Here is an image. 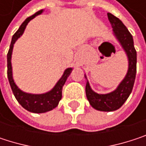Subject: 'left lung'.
<instances>
[{"instance_id": "8db88e82", "label": "left lung", "mask_w": 146, "mask_h": 146, "mask_svg": "<svg viewBox=\"0 0 146 146\" xmlns=\"http://www.w3.org/2000/svg\"><path fill=\"white\" fill-rule=\"evenodd\" d=\"M107 16L112 27L115 37L127 54L129 60V69L125 78L117 88L114 91L108 94L102 95L96 93L91 90L90 84L87 81L85 87L87 99L93 108L102 111H112L119 109L129 98L135 80L137 63V53L133 45L132 35L119 18L110 13H107Z\"/></svg>"}]
</instances>
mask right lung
Returning a JSON list of instances; mask_svg holds the SVG:
<instances>
[{
	"label": "right lung",
	"mask_w": 146,
	"mask_h": 146,
	"mask_svg": "<svg viewBox=\"0 0 146 146\" xmlns=\"http://www.w3.org/2000/svg\"><path fill=\"white\" fill-rule=\"evenodd\" d=\"M43 10H40L37 13H35L34 15L27 17L25 21L21 24L17 31L15 33L12 39V42L10 44V48L7 53V78L12 88V90L13 92L15 98L18 103L27 111L35 112V113H43L49 111H51L55 107L57 106L60 100L62 99V87L68 78V77L70 75L73 68H67L62 78L58 80L56 84L54 86V88L50 90L49 92H46L44 94H40V95H35V94H29L22 91L15 84L14 80L13 78V69H12V53L13 49V44L16 42V40L23 34L24 29L29 23V22L35 17L37 15L42 13Z\"/></svg>",
	"instance_id": "add662e5"
}]
</instances>
